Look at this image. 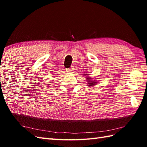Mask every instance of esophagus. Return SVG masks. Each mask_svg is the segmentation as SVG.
Masks as SVG:
<instances>
[{
    "instance_id": "1",
    "label": "esophagus",
    "mask_w": 147,
    "mask_h": 147,
    "mask_svg": "<svg viewBox=\"0 0 147 147\" xmlns=\"http://www.w3.org/2000/svg\"><path fill=\"white\" fill-rule=\"evenodd\" d=\"M73 71V69L72 68V67L68 69H67V72H69V73H71V72Z\"/></svg>"
}]
</instances>
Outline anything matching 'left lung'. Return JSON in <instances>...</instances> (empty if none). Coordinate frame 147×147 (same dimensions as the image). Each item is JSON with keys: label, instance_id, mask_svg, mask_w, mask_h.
<instances>
[{"label": "left lung", "instance_id": "1", "mask_svg": "<svg viewBox=\"0 0 147 147\" xmlns=\"http://www.w3.org/2000/svg\"><path fill=\"white\" fill-rule=\"evenodd\" d=\"M86 81H87V83H88V86H93L94 85H95L96 83H97V82H96L95 80H92L91 78H90V77L88 76H86Z\"/></svg>", "mask_w": 147, "mask_h": 147}]
</instances>
